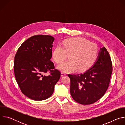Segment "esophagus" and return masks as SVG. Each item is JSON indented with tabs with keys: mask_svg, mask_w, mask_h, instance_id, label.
I'll use <instances>...</instances> for the list:
<instances>
[{
	"mask_svg": "<svg viewBox=\"0 0 125 125\" xmlns=\"http://www.w3.org/2000/svg\"><path fill=\"white\" fill-rule=\"evenodd\" d=\"M66 74H65V73H61V77H63V76H65Z\"/></svg>",
	"mask_w": 125,
	"mask_h": 125,
	"instance_id": "esophagus-1",
	"label": "esophagus"
}]
</instances>
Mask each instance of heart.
Instances as JSON below:
<instances>
[{
  "label": "heart",
  "mask_w": 125,
  "mask_h": 125,
  "mask_svg": "<svg viewBox=\"0 0 125 125\" xmlns=\"http://www.w3.org/2000/svg\"><path fill=\"white\" fill-rule=\"evenodd\" d=\"M58 44L53 52V58L57 63H61L69 54V59L60 64L58 68L65 73L78 70L84 71L95 62L98 53L97 45L83 38H69Z\"/></svg>",
  "instance_id": "obj_1"
}]
</instances>
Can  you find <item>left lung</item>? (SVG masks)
Returning <instances> with one entry per match:
<instances>
[{
    "instance_id": "obj_1",
    "label": "left lung",
    "mask_w": 125,
    "mask_h": 125,
    "mask_svg": "<svg viewBox=\"0 0 125 125\" xmlns=\"http://www.w3.org/2000/svg\"><path fill=\"white\" fill-rule=\"evenodd\" d=\"M112 72V64L108 51L100 48L97 60L84 72L68 74L70 78V94L82 105H90L100 99L108 88Z\"/></svg>"
}]
</instances>
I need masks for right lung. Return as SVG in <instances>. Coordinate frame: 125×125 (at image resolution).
<instances>
[{
    "label": "right lung",
    "instance_id": "right-lung-1",
    "mask_svg": "<svg viewBox=\"0 0 125 125\" xmlns=\"http://www.w3.org/2000/svg\"><path fill=\"white\" fill-rule=\"evenodd\" d=\"M54 41L51 35H33L21 44L15 55L16 81L22 93L32 100L49 98L60 78V72L50 60ZM47 72L50 74L45 76Z\"/></svg>",
    "mask_w": 125,
    "mask_h": 125
}]
</instances>
